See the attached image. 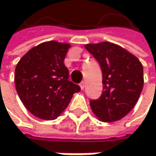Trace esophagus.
<instances>
[{
  "mask_svg": "<svg viewBox=\"0 0 156 156\" xmlns=\"http://www.w3.org/2000/svg\"><path fill=\"white\" fill-rule=\"evenodd\" d=\"M80 87H81L82 89L84 88V82H83V81H81V82L80 83Z\"/></svg>",
  "mask_w": 156,
  "mask_h": 156,
  "instance_id": "34e87169",
  "label": "esophagus"
}]
</instances>
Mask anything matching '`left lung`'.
Returning a JSON list of instances; mask_svg holds the SVG:
<instances>
[{"mask_svg": "<svg viewBox=\"0 0 156 156\" xmlns=\"http://www.w3.org/2000/svg\"><path fill=\"white\" fill-rule=\"evenodd\" d=\"M70 45L49 41L30 49L16 66V93L25 108L43 120L57 119L75 93L79 81L69 80L64 58Z\"/></svg>", "mask_w": 156, "mask_h": 156, "instance_id": "8db88e82", "label": "left lung"}]
</instances>
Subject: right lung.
Instances as JSON below:
<instances>
[{
    "label": "right lung",
    "instance_id": "obj_1",
    "mask_svg": "<svg viewBox=\"0 0 156 156\" xmlns=\"http://www.w3.org/2000/svg\"><path fill=\"white\" fill-rule=\"evenodd\" d=\"M89 52L102 72V94L90 101L95 116L105 122H116L132 110L143 88L140 62L122 48L109 42L89 45Z\"/></svg>",
    "mask_w": 156,
    "mask_h": 156
}]
</instances>
